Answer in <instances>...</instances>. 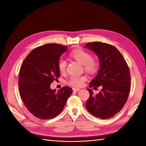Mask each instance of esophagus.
<instances>
[{
  "label": "esophagus",
  "mask_w": 146,
  "mask_h": 146,
  "mask_svg": "<svg viewBox=\"0 0 146 146\" xmlns=\"http://www.w3.org/2000/svg\"><path fill=\"white\" fill-rule=\"evenodd\" d=\"M80 88H73V92H78V91H79L80 90Z\"/></svg>",
  "instance_id": "obj_1"
}]
</instances>
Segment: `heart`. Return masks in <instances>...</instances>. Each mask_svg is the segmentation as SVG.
<instances>
[{
  "label": "heart",
  "mask_w": 146,
  "mask_h": 146,
  "mask_svg": "<svg viewBox=\"0 0 146 146\" xmlns=\"http://www.w3.org/2000/svg\"><path fill=\"white\" fill-rule=\"evenodd\" d=\"M70 56L82 64L84 66L85 70L89 73H94L97 72L98 68V63L97 60L92 58L91 54L88 52L82 49H75L70 52ZM67 67V61L64 58H60L58 61V68L60 72L63 73L65 72ZM85 76H71L68 80V85L79 87L81 86L85 81L86 80Z\"/></svg>",
  "instance_id": "heart-1"
}]
</instances>
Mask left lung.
<instances>
[{
  "mask_svg": "<svg viewBox=\"0 0 146 146\" xmlns=\"http://www.w3.org/2000/svg\"><path fill=\"white\" fill-rule=\"evenodd\" d=\"M85 48L94 51L100 61L98 73L89 86L102 88L95 95L92 89H87L90 97L86 108L96 117L109 119L119 112L127 100L131 86L129 66L122 54L112 45L93 42H88Z\"/></svg>",
  "mask_w": 146,
  "mask_h": 146,
  "instance_id": "1",
  "label": "left lung"
}]
</instances>
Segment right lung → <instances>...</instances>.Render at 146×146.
<instances>
[{
    "mask_svg": "<svg viewBox=\"0 0 146 146\" xmlns=\"http://www.w3.org/2000/svg\"><path fill=\"white\" fill-rule=\"evenodd\" d=\"M66 46L47 44L36 48L24 60L18 84L22 100L34 116L51 119L63 110L73 90L64 86L56 92L50 84L60 76L58 68L60 57Z\"/></svg>",
    "mask_w": 146,
    "mask_h": 146,
    "instance_id": "obj_1",
    "label": "right lung"
}]
</instances>
